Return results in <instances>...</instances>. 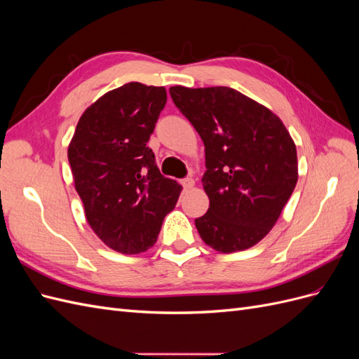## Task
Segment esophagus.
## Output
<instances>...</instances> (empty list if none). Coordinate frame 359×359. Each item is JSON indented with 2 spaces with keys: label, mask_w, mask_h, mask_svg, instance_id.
Here are the masks:
<instances>
[{
  "label": "esophagus",
  "mask_w": 359,
  "mask_h": 359,
  "mask_svg": "<svg viewBox=\"0 0 359 359\" xmlns=\"http://www.w3.org/2000/svg\"><path fill=\"white\" fill-rule=\"evenodd\" d=\"M181 184H182L184 189L189 190L194 186V181H193V178H184V180H181Z\"/></svg>",
  "instance_id": "34e87169"
}]
</instances>
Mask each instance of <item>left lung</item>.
Returning a JSON list of instances; mask_svg holds the SVG:
<instances>
[{"mask_svg": "<svg viewBox=\"0 0 359 359\" xmlns=\"http://www.w3.org/2000/svg\"><path fill=\"white\" fill-rule=\"evenodd\" d=\"M173 103L203 140L202 184L210 208L194 220L220 253L253 247L268 232L298 181L297 147L281 119L229 86H170Z\"/></svg>", "mask_w": 359, "mask_h": 359, "instance_id": "left-lung-1", "label": "left lung"}]
</instances>
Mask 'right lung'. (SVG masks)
<instances>
[{"label":"right lung","instance_id":"obj_1","mask_svg":"<svg viewBox=\"0 0 359 359\" xmlns=\"http://www.w3.org/2000/svg\"><path fill=\"white\" fill-rule=\"evenodd\" d=\"M166 100L165 86H119L82 114L69 145L86 222L118 253L153 247L180 198L182 187L161 175L147 147Z\"/></svg>","mask_w":359,"mask_h":359}]
</instances>
